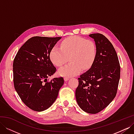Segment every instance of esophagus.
<instances>
[{"label":"esophagus","mask_w":134,"mask_h":134,"mask_svg":"<svg viewBox=\"0 0 134 134\" xmlns=\"http://www.w3.org/2000/svg\"><path fill=\"white\" fill-rule=\"evenodd\" d=\"M64 79L65 81H68L69 79V78H68V77H64Z\"/></svg>","instance_id":"obj_1"}]
</instances>
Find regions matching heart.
I'll return each instance as SVG.
<instances>
[{"label":"heart","instance_id":"obj_1","mask_svg":"<svg viewBox=\"0 0 134 134\" xmlns=\"http://www.w3.org/2000/svg\"><path fill=\"white\" fill-rule=\"evenodd\" d=\"M97 56L95 42L80 36H71L65 39L60 47L54 46L50 52V58L54 64L61 66L70 58V63L59 69L58 73L63 76H72L79 74L82 69L86 70L94 62Z\"/></svg>","mask_w":134,"mask_h":134}]
</instances>
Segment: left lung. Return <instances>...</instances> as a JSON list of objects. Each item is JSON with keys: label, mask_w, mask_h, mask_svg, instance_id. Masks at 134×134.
Returning <instances> with one entry per match:
<instances>
[{"label": "left lung", "mask_w": 134, "mask_h": 134, "mask_svg": "<svg viewBox=\"0 0 134 134\" xmlns=\"http://www.w3.org/2000/svg\"><path fill=\"white\" fill-rule=\"evenodd\" d=\"M89 36L95 41L97 56L90 70L78 78L75 97L81 109L96 114L115 98L120 78V65L115 49L104 35Z\"/></svg>", "instance_id": "8db88e82"}]
</instances>
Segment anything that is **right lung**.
<instances>
[{"instance_id": "add662e5", "label": "right lung", "mask_w": 134, "mask_h": 134, "mask_svg": "<svg viewBox=\"0 0 134 134\" xmlns=\"http://www.w3.org/2000/svg\"><path fill=\"white\" fill-rule=\"evenodd\" d=\"M61 38L35 36L23 44L14 58V88L22 102L34 111L41 112L49 108L64 84L63 77L47 79L56 71L50 52Z\"/></svg>"}]
</instances>
